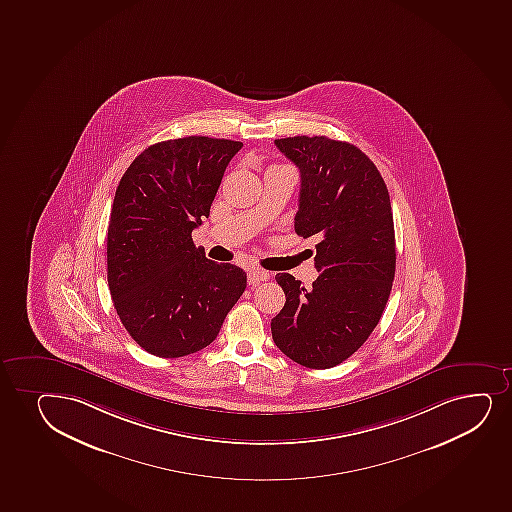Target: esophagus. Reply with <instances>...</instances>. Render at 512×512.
Listing matches in <instances>:
<instances>
[{
  "label": "esophagus",
  "instance_id": "1",
  "mask_svg": "<svg viewBox=\"0 0 512 512\" xmlns=\"http://www.w3.org/2000/svg\"><path fill=\"white\" fill-rule=\"evenodd\" d=\"M268 278H270V273H268V271L261 270V268H251V270L247 271V282H249V285L266 282Z\"/></svg>",
  "mask_w": 512,
  "mask_h": 512
}]
</instances>
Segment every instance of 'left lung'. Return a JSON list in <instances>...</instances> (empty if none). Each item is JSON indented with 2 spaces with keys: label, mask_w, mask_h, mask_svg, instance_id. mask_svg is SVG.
I'll return each mask as SVG.
<instances>
[{
  "label": "left lung",
  "mask_w": 512,
  "mask_h": 512,
  "mask_svg": "<svg viewBox=\"0 0 512 512\" xmlns=\"http://www.w3.org/2000/svg\"><path fill=\"white\" fill-rule=\"evenodd\" d=\"M300 171L295 232L316 235L311 288L278 273L285 306L271 336L288 359L329 369L357 352L386 307L394 268L393 210L376 165L360 148L326 136L275 140Z\"/></svg>",
  "instance_id": "1"
}]
</instances>
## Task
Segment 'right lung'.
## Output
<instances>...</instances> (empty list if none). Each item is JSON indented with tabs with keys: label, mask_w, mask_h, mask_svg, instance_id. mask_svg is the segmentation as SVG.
<instances>
[{
	"label": "right lung",
	"mask_w": 512,
	"mask_h": 512,
	"mask_svg": "<svg viewBox=\"0 0 512 512\" xmlns=\"http://www.w3.org/2000/svg\"><path fill=\"white\" fill-rule=\"evenodd\" d=\"M241 141L186 136L136 157L119 181L107 229V283L131 338L162 359L208 347L246 290V271L194 246Z\"/></svg>",
	"instance_id": "right-lung-1"
}]
</instances>
